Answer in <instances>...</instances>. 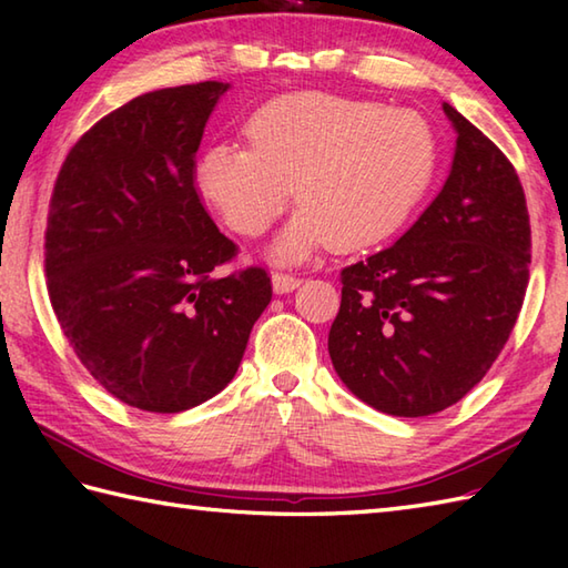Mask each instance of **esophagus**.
<instances>
[{
    "mask_svg": "<svg viewBox=\"0 0 568 568\" xmlns=\"http://www.w3.org/2000/svg\"><path fill=\"white\" fill-rule=\"evenodd\" d=\"M273 291L277 295H285V293H293L295 287L300 285V277L293 275V273H273Z\"/></svg>",
    "mask_w": 568,
    "mask_h": 568,
    "instance_id": "obj_1",
    "label": "esophagus"
}]
</instances>
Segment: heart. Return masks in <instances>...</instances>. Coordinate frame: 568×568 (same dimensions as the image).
<instances>
[{
    "label": "heart",
    "mask_w": 568,
    "mask_h": 568,
    "mask_svg": "<svg viewBox=\"0 0 568 568\" xmlns=\"http://www.w3.org/2000/svg\"><path fill=\"white\" fill-rule=\"evenodd\" d=\"M248 143H214L195 183L234 232L256 236L293 195L300 210L271 246L281 263L334 244L356 251L400 229L437 173L425 116L378 102L295 92L251 116Z\"/></svg>",
    "instance_id": "1"
}]
</instances>
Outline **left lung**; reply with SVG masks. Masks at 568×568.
<instances>
[{"mask_svg":"<svg viewBox=\"0 0 568 568\" xmlns=\"http://www.w3.org/2000/svg\"><path fill=\"white\" fill-rule=\"evenodd\" d=\"M442 110L456 131L439 195L393 246L342 271L329 329L336 376L395 417L458 403L503 352L529 277V214L513 163Z\"/></svg>","mask_w":568,"mask_h":568,"instance_id":"left-lung-1","label":"left lung"}]
</instances>
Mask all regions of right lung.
Masks as SVG:
<instances>
[{"mask_svg":"<svg viewBox=\"0 0 568 568\" xmlns=\"http://www.w3.org/2000/svg\"><path fill=\"white\" fill-rule=\"evenodd\" d=\"M229 88L134 98L72 146L53 187L55 317L92 378L146 413H183L224 390L273 295L263 268L210 275L236 246L202 207L195 153Z\"/></svg>","mask_w":568,"mask_h":568,"instance_id":"1","label":"right lung"}]
</instances>
